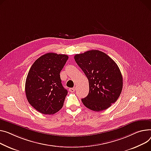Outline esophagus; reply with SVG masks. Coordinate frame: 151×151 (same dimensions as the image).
<instances>
[{"label": "esophagus", "mask_w": 151, "mask_h": 151, "mask_svg": "<svg viewBox=\"0 0 151 151\" xmlns=\"http://www.w3.org/2000/svg\"><path fill=\"white\" fill-rule=\"evenodd\" d=\"M69 91L70 92H74L75 91V88H69Z\"/></svg>", "instance_id": "esophagus-1"}]
</instances>
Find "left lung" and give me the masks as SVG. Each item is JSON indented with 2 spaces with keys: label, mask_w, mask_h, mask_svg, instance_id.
I'll use <instances>...</instances> for the list:
<instances>
[{
  "label": "left lung",
  "mask_w": 151,
  "mask_h": 151,
  "mask_svg": "<svg viewBox=\"0 0 151 151\" xmlns=\"http://www.w3.org/2000/svg\"><path fill=\"white\" fill-rule=\"evenodd\" d=\"M74 58L88 80V94L81 99L84 105L96 112L111 106L123 88L122 75L115 62L96 50L77 54Z\"/></svg>",
  "instance_id": "8db88e82"
}]
</instances>
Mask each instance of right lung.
I'll return each instance as SVG.
<instances>
[{
  "label": "right lung",
  "mask_w": 151,
  "mask_h": 151,
  "mask_svg": "<svg viewBox=\"0 0 151 151\" xmlns=\"http://www.w3.org/2000/svg\"><path fill=\"white\" fill-rule=\"evenodd\" d=\"M68 56L48 53L36 59L30 68L25 82L28 103L45 115L56 113L64 104L67 90L61 83L60 72Z\"/></svg>",
  "instance_id": "right-lung-1"
}]
</instances>
